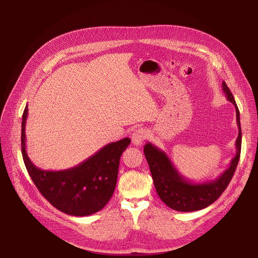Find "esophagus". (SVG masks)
Here are the masks:
<instances>
[{
	"instance_id": "esophagus-1",
	"label": "esophagus",
	"mask_w": 258,
	"mask_h": 258,
	"mask_svg": "<svg viewBox=\"0 0 258 258\" xmlns=\"http://www.w3.org/2000/svg\"><path fill=\"white\" fill-rule=\"evenodd\" d=\"M146 137H147V134L145 130L138 128L136 131H134V133L132 134V142L135 145H140L142 144V142L145 140Z\"/></svg>"
}]
</instances>
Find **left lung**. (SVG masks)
Instances as JSON below:
<instances>
[{
	"label": "left lung",
	"instance_id": "left-lung-1",
	"mask_svg": "<svg viewBox=\"0 0 258 258\" xmlns=\"http://www.w3.org/2000/svg\"><path fill=\"white\" fill-rule=\"evenodd\" d=\"M222 87L227 99L235 106L238 136L235 141L236 154L230 162L229 167L219 178L203 183L188 181L174 167L165 152L161 151L151 142L146 143L144 146L143 152L152 172L157 194L160 199L173 210L190 212L208 207L221 197L235 172L241 147L239 111L233 95L230 92L225 81H223Z\"/></svg>",
	"mask_w": 258,
	"mask_h": 258
}]
</instances>
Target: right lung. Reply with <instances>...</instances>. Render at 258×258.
Segmentation results:
<instances>
[{
    "instance_id": "1",
    "label": "right lung",
    "mask_w": 258,
    "mask_h": 258,
    "mask_svg": "<svg viewBox=\"0 0 258 258\" xmlns=\"http://www.w3.org/2000/svg\"><path fill=\"white\" fill-rule=\"evenodd\" d=\"M28 105L22 120V155L30 178L56 209L74 216H86L101 210L112 198L118 177L120 157L131 143L130 138L106 144L83 163L64 170L37 168L26 152L25 125Z\"/></svg>"
}]
</instances>
